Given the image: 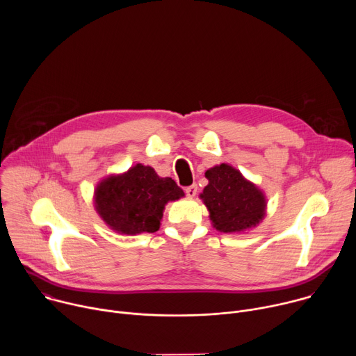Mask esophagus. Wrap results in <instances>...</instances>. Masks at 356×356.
Segmentation results:
<instances>
[{"label": "esophagus", "instance_id": "1", "mask_svg": "<svg viewBox=\"0 0 356 356\" xmlns=\"http://www.w3.org/2000/svg\"><path fill=\"white\" fill-rule=\"evenodd\" d=\"M186 194L188 198H193L195 194H197V186L195 184H191L188 187H186Z\"/></svg>", "mask_w": 356, "mask_h": 356}]
</instances>
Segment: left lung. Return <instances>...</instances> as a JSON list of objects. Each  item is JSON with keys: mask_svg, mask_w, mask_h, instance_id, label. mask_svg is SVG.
I'll return each mask as SVG.
<instances>
[{"mask_svg": "<svg viewBox=\"0 0 356 356\" xmlns=\"http://www.w3.org/2000/svg\"><path fill=\"white\" fill-rule=\"evenodd\" d=\"M209 184L200 194L210 213L213 227L225 234H239L255 228L266 216V195L228 163L206 172Z\"/></svg>", "mask_w": 356, "mask_h": 356, "instance_id": "left-lung-1", "label": "left lung"}]
</instances>
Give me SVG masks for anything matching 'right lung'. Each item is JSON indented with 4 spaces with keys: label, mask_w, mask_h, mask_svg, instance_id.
Returning <instances> with one entry per match:
<instances>
[{
    "label": "right lung",
    "mask_w": 356,
    "mask_h": 356,
    "mask_svg": "<svg viewBox=\"0 0 356 356\" xmlns=\"http://www.w3.org/2000/svg\"><path fill=\"white\" fill-rule=\"evenodd\" d=\"M184 197L172 177H161L154 168L135 165L110 175L94 190V207L113 231L124 235L156 232L169 201Z\"/></svg>",
    "instance_id": "add662e5"
}]
</instances>
